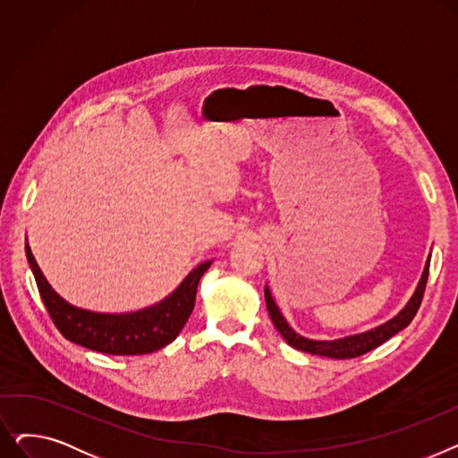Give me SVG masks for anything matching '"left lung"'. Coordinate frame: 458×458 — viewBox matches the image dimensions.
<instances>
[{"label":"left lung","mask_w":458,"mask_h":458,"mask_svg":"<svg viewBox=\"0 0 458 458\" xmlns=\"http://www.w3.org/2000/svg\"><path fill=\"white\" fill-rule=\"evenodd\" d=\"M428 263H430V256L425 261V269L421 273V278L416 285V292L412 293V297L408 299V302L404 304V308L399 311L397 316H394L392 319H388L386 323H382L371 330L360 332V334H352V335H345V338L340 340H310L304 338V335L297 334L290 323L285 321V318L282 316V311L278 310L269 287L266 285V304H267V311L271 316L273 325L276 327V330L282 334V338L290 344L293 349L302 351V352H310V354H318V356H327V358H338V360H345V358H356L362 356L373 349H377L378 345H382L384 342H388L392 335H395L397 332H401L403 328H406L411 325V321L414 319L416 311L421 304L423 299V292L427 285V278H428Z\"/></svg>","instance_id":"8db88e82"}]
</instances>
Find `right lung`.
<instances>
[{
  "label": "right lung",
  "mask_w": 458,
  "mask_h": 458,
  "mask_svg": "<svg viewBox=\"0 0 458 458\" xmlns=\"http://www.w3.org/2000/svg\"><path fill=\"white\" fill-rule=\"evenodd\" d=\"M26 254L47 314L64 338L90 351L114 356L148 354L174 342L195 308L199 282L213 263V259L202 261L171 295L148 308L128 314H104L66 302L42 275L28 243Z\"/></svg>",
  "instance_id": "obj_1"
}]
</instances>
